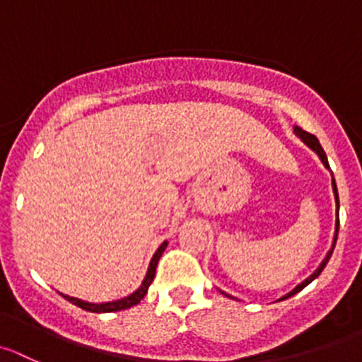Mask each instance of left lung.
I'll return each mask as SVG.
<instances>
[{
	"label": "left lung",
	"mask_w": 362,
	"mask_h": 362,
	"mask_svg": "<svg viewBox=\"0 0 362 362\" xmlns=\"http://www.w3.org/2000/svg\"><path fill=\"white\" fill-rule=\"evenodd\" d=\"M295 134L298 135L300 139H302L303 143H305L307 146H309L310 150L314 151V153L318 155V157H320V160L323 162V165H325L327 170H330L329 160H327V155H325V151H323V148H322V144H320V141L316 139V137H314L313 134H309V132L302 130V128H300V127H295ZM332 191H334V200H336V209H337V212H336V232H334V241H332V248H330L329 252H327L325 259H323V261H322V264L318 266V269H316V272H314L313 275H310V276H307V279L303 280L302 284H298V286H296V288L293 289L291 293H288V295H286V296H282V298H280V300H286V298H289V296L296 295V293H298V291H302V289L305 288V286H309V284L313 282L314 279H318V276H320V273L323 272V268H325V266H327V262H329L330 255H332V252H334V246H336V241H337V232H339V197H337V187H336V180H334V175H332ZM221 293H223V291H221ZM223 295H227V293H223ZM227 296H228V295H227Z\"/></svg>",
	"instance_id": "obj_1"
}]
</instances>
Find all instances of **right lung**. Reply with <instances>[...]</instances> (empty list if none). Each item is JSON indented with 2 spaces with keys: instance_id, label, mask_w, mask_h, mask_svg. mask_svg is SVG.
<instances>
[{
  "instance_id": "obj_1",
  "label": "right lung",
  "mask_w": 362,
  "mask_h": 362,
  "mask_svg": "<svg viewBox=\"0 0 362 362\" xmlns=\"http://www.w3.org/2000/svg\"><path fill=\"white\" fill-rule=\"evenodd\" d=\"M165 246H168V241L162 243V245L157 248V252L153 253V257H151V261H150V266H148L146 276H144V280H143V284H141V286H139V289L132 293V295L124 296V298L116 300V302L90 303V302H83V300H80V298H73V296L62 295V293H60V295H62L64 298L67 300V302L74 303V305L80 307V309H83V310H89V313H116V310L130 309V307L137 305V303H139L141 300H143L144 296H146L148 288H150L151 280H153V276H155V269H157L158 259L162 257V253H164Z\"/></svg>"
}]
</instances>
